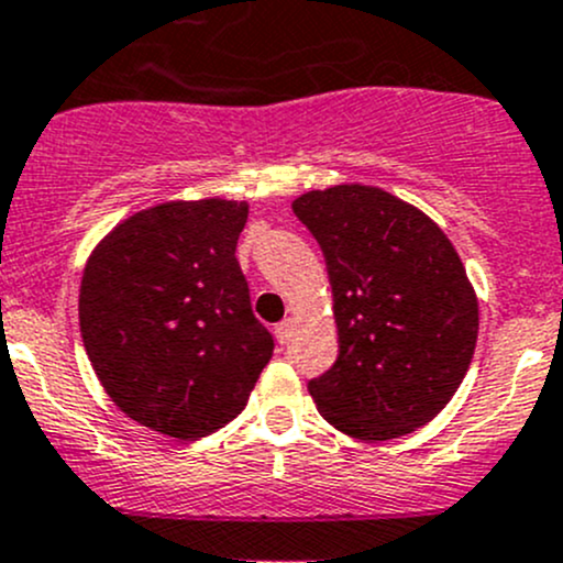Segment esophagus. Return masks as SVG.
I'll return each mask as SVG.
<instances>
[{
    "label": "esophagus",
    "mask_w": 563,
    "mask_h": 563,
    "mask_svg": "<svg viewBox=\"0 0 563 563\" xmlns=\"http://www.w3.org/2000/svg\"><path fill=\"white\" fill-rule=\"evenodd\" d=\"M292 330H295L292 320H284L276 324V339H279V344H287V341L292 339Z\"/></svg>",
    "instance_id": "34e87169"
}]
</instances>
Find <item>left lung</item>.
<instances>
[{
    "instance_id": "8db88e82",
    "label": "left lung",
    "mask_w": 563,
    "mask_h": 563,
    "mask_svg": "<svg viewBox=\"0 0 563 563\" xmlns=\"http://www.w3.org/2000/svg\"><path fill=\"white\" fill-rule=\"evenodd\" d=\"M328 265L339 357L309 393L361 442L426 426L455 396L477 346L479 306L453 241L428 213L371 184L292 200Z\"/></svg>"
}]
</instances>
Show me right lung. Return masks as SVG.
I'll list each match as a JSON object with an SVG mask.
<instances>
[{"mask_svg":"<svg viewBox=\"0 0 563 563\" xmlns=\"http://www.w3.org/2000/svg\"><path fill=\"white\" fill-rule=\"evenodd\" d=\"M246 200H167L121 219L86 260L78 320L110 401L165 437L239 417L274 355L235 260Z\"/></svg>","mask_w":563,"mask_h":563,"instance_id":"add662e5","label":"right lung"}]
</instances>
